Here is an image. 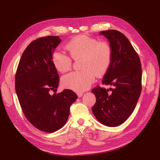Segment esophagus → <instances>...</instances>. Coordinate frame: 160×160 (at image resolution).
I'll use <instances>...</instances> for the list:
<instances>
[{"mask_svg":"<svg viewBox=\"0 0 160 160\" xmlns=\"http://www.w3.org/2000/svg\"><path fill=\"white\" fill-rule=\"evenodd\" d=\"M83 93H77V96H78V98H81L82 96H83Z\"/></svg>","mask_w":160,"mask_h":160,"instance_id":"esophagus-1","label":"esophagus"}]
</instances>
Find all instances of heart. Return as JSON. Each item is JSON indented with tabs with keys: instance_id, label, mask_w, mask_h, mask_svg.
Here are the masks:
<instances>
[{
	"instance_id": "obj_1",
	"label": "heart",
	"mask_w": 160,
	"mask_h": 160,
	"mask_svg": "<svg viewBox=\"0 0 160 160\" xmlns=\"http://www.w3.org/2000/svg\"><path fill=\"white\" fill-rule=\"evenodd\" d=\"M66 48L72 59H81V69L83 70L62 77L61 82L63 88L76 92L85 91L94 82L95 75L101 77L108 71L112 59V49L108 42L79 35L67 43ZM52 62L56 70L62 73L69 71L72 63L71 58L59 51L53 52Z\"/></svg>"
}]
</instances>
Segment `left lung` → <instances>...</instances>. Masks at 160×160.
Masks as SVG:
<instances>
[{
    "label": "left lung",
    "instance_id": "obj_1",
    "mask_svg": "<svg viewBox=\"0 0 160 160\" xmlns=\"http://www.w3.org/2000/svg\"><path fill=\"white\" fill-rule=\"evenodd\" d=\"M99 35L108 38L112 49V59L102 83L113 88L98 86L91 91L96 98L92 111L100 123L116 127L132 115L141 94V62L128 38L121 32L108 30L101 31Z\"/></svg>",
    "mask_w": 160,
    "mask_h": 160
}]
</instances>
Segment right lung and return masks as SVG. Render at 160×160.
I'll return each mask as SVG.
<instances>
[{"mask_svg":"<svg viewBox=\"0 0 160 160\" xmlns=\"http://www.w3.org/2000/svg\"><path fill=\"white\" fill-rule=\"evenodd\" d=\"M61 41L57 36L33 41L23 52L15 76L16 93L24 114L32 125L47 133L64 126L70 106L77 99L69 89L49 93L59 86V75L52 55Z\"/></svg>","mask_w":160,"mask_h":160,"instance_id":"add662e5","label":"right lung"}]
</instances>
